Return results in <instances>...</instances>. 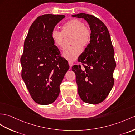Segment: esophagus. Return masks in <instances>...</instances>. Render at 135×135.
Returning <instances> with one entry per match:
<instances>
[{"label":"esophagus","mask_w":135,"mask_h":135,"mask_svg":"<svg viewBox=\"0 0 135 135\" xmlns=\"http://www.w3.org/2000/svg\"><path fill=\"white\" fill-rule=\"evenodd\" d=\"M68 63H69V66H70V67H71L73 65V62L70 61V60H69V61H68Z\"/></svg>","instance_id":"1"}]
</instances>
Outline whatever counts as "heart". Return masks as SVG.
Returning <instances> with one entry per match:
<instances>
[{
    "label": "heart",
    "instance_id": "heart-1",
    "mask_svg": "<svg viewBox=\"0 0 135 135\" xmlns=\"http://www.w3.org/2000/svg\"><path fill=\"white\" fill-rule=\"evenodd\" d=\"M62 31L54 29L51 37L54 44L58 47L64 46V34H72L70 46L66 47L63 50L62 55L69 60L77 59L83 51V47H86L91 39V31L84 23L77 19H71L65 22L61 26Z\"/></svg>",
    "mask_w": 135,
    "mask_h": 135
}]
</instances>
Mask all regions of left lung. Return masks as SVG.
<instances>
[{
  "label": "left lung",
  "mask_w": 135,
  "mask_h": 135,
  "mask_svg": "<svg viewBox=\"0 0 135 135\" xmlns=\"http://www.w3.org/2000/svg\"><path fill=\"white\" fill-rule=\"evenodd\" d=\"M72 16L84 18L91 30L90 43L78 58L83 69L80 65L72 67L78 93L85 103L99 104L107 98L114 85L113 74L116 64L109 32L104 23L92 15L80 13Z\"/></svg>",
  "instance_id": "8db88e82"
}]
</instances>
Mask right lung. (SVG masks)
Instances as JSON below:
<instances>
[{"instance_id": "1", "label": "right lung", "mask_w": 135, "mask_h": 135, "mask_svg": "<svg viewBox=\"0 0 135 135\" xmlns=\"http://www.w3.org/2000/svg\"><path fill=\"white\" fill-rule=\"evenodd\" d=\"M65 17L53 14L38 16L25 41L21 58L22 77L32 99L41 105L50 104L57 99L69 68L51 37L55 26Z\"/></svg>"}]
</instances>
